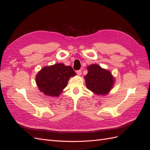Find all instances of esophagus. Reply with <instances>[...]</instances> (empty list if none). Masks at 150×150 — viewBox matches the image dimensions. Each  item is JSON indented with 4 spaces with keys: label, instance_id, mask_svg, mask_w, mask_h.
<instances>
[{
    "label": "esophagus",
    "instance_id": "34e87169",
    "mask_svg": "<svg viewBox=\"0 0 150 150\" xmlns=\"http://www.w3.org/2000/svg\"><path fill=\"white\" fill-rule=\"evenodd\" d=\"M76 73H77V74H78V75L81 76V74H82V71H81V69L78 70V71H76Z\"/></svg>",
    "mask_w": 150,
    "mask_h": 150
}]
</instances>
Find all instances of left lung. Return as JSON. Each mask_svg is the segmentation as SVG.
Listing matches in <instances>:
<instances>
[{
    "instance_id": "8db88e82",
    "label": "left lung",
    "mask_w": 150,
    "mask_h": 150,
    "mask_svg": "<svg viewBox=\"0 0 150 150\" xmlns=\"http://www.w3.org/2000/svg\"><path fill=\"white\" fill-rule=\"evenodd\" d=\"M88 72L84 77L86 87L94 94L105 95L113 87L115 79L111 72L98 64L88 67Z\"/></svg>"
}]
</instances>
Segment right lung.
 Returning a JSON list of instances; mask_svg holds the SVG:
<instances>
[{"mask_svg":"<svg viewBox=\"0 0 150 150\" xmlns=\"http://www.w3.org/2000/svg\"><path fill=\"white\" fill-rule=\"evenodd\" d=\"M75 75L76 72L71 66L57 63L43 67L36 75V84L44 94L57 97L66 87L71 77Z\"/></svg>","mask_w":150,"mask_h":150,"instance_id":"right-lung-1","label":"right lung"}]
</instances>
